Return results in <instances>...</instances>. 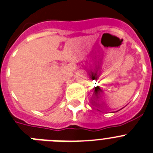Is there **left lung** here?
<instances>
[{"instance_id": "1", "label": "left lung", "mask_w": 153, "mask_h": 153, "mask_svg": "<svg viewBox=\"0 0 153 153\" xmlns=\"http://www.w3.org/2000/svg\"><path fill=\"white\" fill-rule=\"evenodd\" d=\"M118 111H119V110H118ZM113 113H114V112H113Z\"/></svg>"}]
</instances>
